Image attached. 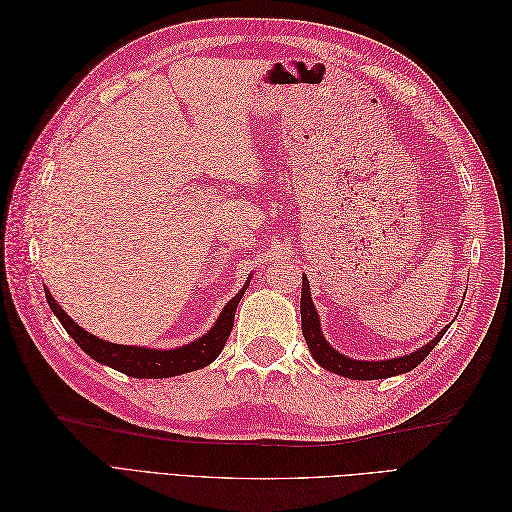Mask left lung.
Segmentation results:
<instances>
[{"instance_id": "1", "label": "left lung", "mask_w": 512, "mask_h": 512, "mask_svg": "<svg viewBox=\"0 0 512 512\" xmlns=\"http://www.w3.org/2000/svg\"><path fill=\"white\" fill-rule=\"evenodd\" d=\"M301 329L303 337L307 342L309 352H312L314 359L318 361L320 367L333 371L337 376L352 378V380H380V378H391L406 374V371L414 369L416 365H421L425 361V356L436 348V344L442 339L448 327H444L436 337L427 342L423 348L414 350L412 354L399 356V359H386V361H356L348 359V356L339 354L329 346L327 339H324L320 331V318L316 307L312 303V292H309V282L307 277H303V288H301Z\"/></svg>"}]
</instances>
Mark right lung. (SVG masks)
Segmentation results:
<instances>
[{
    "label": "right lung",
    "mask_w": 512,
    "mask_h": 512,
    "mask_svg": "<svg viewBox=\"0 0 512 512\" xmlns=\"http://www.w3.org/2000/svg\"><path fill=\"white\" fill-rule=\"evenodd\" d=\"M250 286V280L232 297L218 322L213 324V329L207 331L203 337L196 339L192 344H185L181 348L173 350H156V348H143V346H123V344H111L104 339L87 333L81 329L64 309L57 305V301L51 297V292L46 290V301H49L53 314L61 322V327L68 331V335L74 339L83 352H87L91 359L113 367L121 374L132 378H170L179 374H188V371L207 367L218 359V354L228 342V335L232 331V322H235L237 305L243 297V292Z\"/></svg>",
    "instance_id": "add662e5"
}]
</instances>
